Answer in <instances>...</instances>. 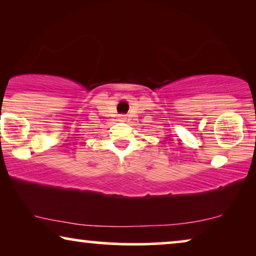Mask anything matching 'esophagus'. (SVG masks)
Wrapping results in <instances>:
<instances>
[{
    "label": "esophagus",
    "instance_id": "1",
    "mask_svg": "<svg viewBox=\"0 0 256 256\" xmlns=\"http://www.w3.org/2000/svg\"><path fill=\"white\" fill-rule=\"evenodd\" d=\"M124 119H125V116H120V120L124 122Z\"/></svg>",
    "mask_w": 256,
    "mask_h": 256
}]
</instances>
